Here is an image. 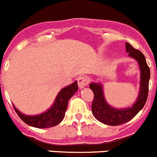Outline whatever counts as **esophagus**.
I'll use <instances>...</instances> for the list:
<instances>
[{
	"label": "esophagus",
	"instance_id": "34e87169",
	"mask_svg": "<svg viewBox=\"0 0 157 157\" xmlns=\"http://www.w3.org/2000/svg\"><path fill=\"white\" fill-rule=\"evenodd\" d=\"M88 84V79L85 76H81L78 78V85L80 89L85 88Z\"/></svg>",
	"mask_w": 157,
	"mask_h": 157
}]
</instances>
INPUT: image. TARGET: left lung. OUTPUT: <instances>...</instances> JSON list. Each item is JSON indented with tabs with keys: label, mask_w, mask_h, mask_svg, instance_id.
Listing matches in <instances>:
<instances>
[{
	"label": "left lung",
	"mask_w": 157,
	"mask_h": 157,
	"mask_svg": "<svg viewBox=\"0 0 157 157\" xmlns=\"http://www.w3.org/2000/svg\"><path fill=\"white\" fill-rule=\"evenodd\" d=\"M125 47L126 52H128V56L134 59L138 63L140 71V90L134 104L128 108H114L107 102L101 83L91 82L89 84V88L94 93V100L91 105L93 115L98 121L111 126H117L131 121L144 108L148 96L150 71L145 56L140 51L135 49L130 43H126Z\"/></svg>",
	"instance_id": "left-lung-1"
}]
</instances>
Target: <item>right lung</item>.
<instances>
[{"instance_id":"obj_1","label":"right lung","mask_w":157,"mask_h":157,"mask_svg":"<svg viewBox=\"0 0 157 157\" xmlns=\"http://www.w3.org/2000/svg\"><path fill=\"white\" fill-rule=\"evenodd\" d=\"M78 88L77 81L62 88L57 94L52 106L42 114L26 115L17 109L14 105H13V108L21 120L25 122L26 124L36 128H52L59 124L63 120L69 100L78 91Z\"/></svg>"}]
</instances>
